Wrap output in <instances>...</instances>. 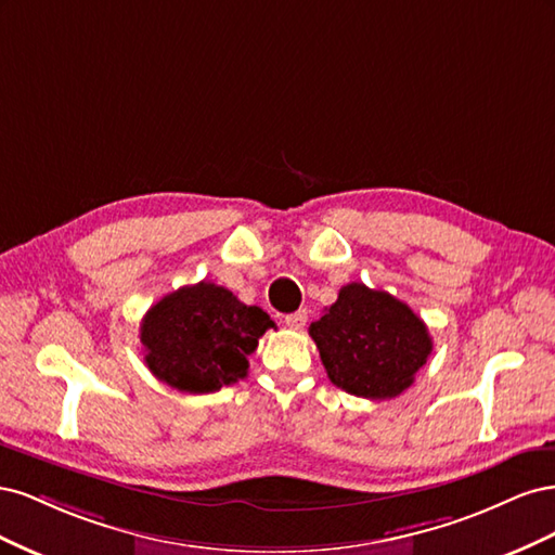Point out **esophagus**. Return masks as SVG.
<instances>
[{"label": "esophagus", "mask_w": 555, "mask_h": 555, "mask_svg": "<svg viewBox=\"0 0 555 555\" xmlns=\"http://www.w3.org/2000/svg\"><path fill=\"white\" fill-rule=\"evenodd\" d=\"M306 322H308V312H306V310H298V312H292V314L284 317V324H287V326L294 328V331L304 328Z\"/></svg>", "instance_id": "34e87169"}]
</instances>
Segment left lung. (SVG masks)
Here are the masks:
<instances>
[{
  "label": "left lung",
  "instance_id": "obj_1",
  "mask_svg": "<svg viewBox=\"0 0 555 555\" xmlns=\"http://www.w3.org/2000/svg\"><path fill=\"white\" fill-rule=\"evenodd\" d=\"M328 379L338 389L386 400L410 389L433 351L426 324L396 296L349 282L310 324Z\"/></svg>",
  "mask_w": 555,
  "mask_h": 555
}]
</instances>
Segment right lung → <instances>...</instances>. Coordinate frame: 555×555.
<instances>
[{"instance_id":"right-lung-1","label":"right lung","mask_w":555,"mask_h":555,"mask_svg":"<svg viewBox=\"0 0 555 555\" xmlns=\"http://www.w3.org/2000/svg\"><path fill=\"white\" fill-rule=\"evenodd\" d=\"M275 322L229 289L198 282L166 294L141 322L145 363L182 393H212L247 375V357Z\"/></svg>"}]
</instances>
